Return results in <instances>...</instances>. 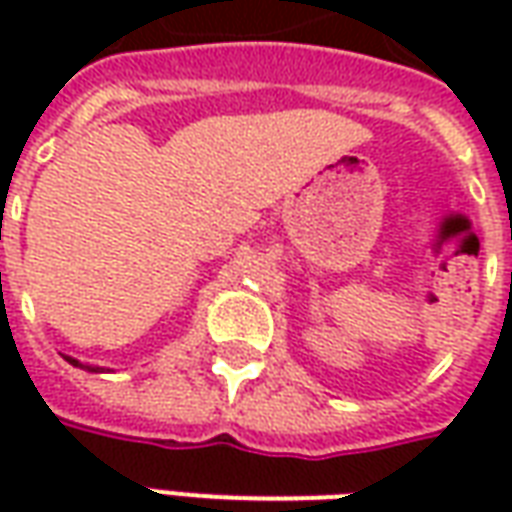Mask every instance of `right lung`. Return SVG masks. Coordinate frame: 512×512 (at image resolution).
<instances>
[{
    "label": "right lung",
    "instance_id": "add662e5",
    "mask_svg": "<svg viewBox=\"0 0 512 512\" xmlns=\"http://www.w3.org/2000/svg\"><path fill=\"white\" fill-rule=\"evenodd\" d=\"M65 359H68V362H71L73 367H87V370H90V373H98V370H101V367H93V365H82V362H79V359H73V356H65Z\"/></svg>",
    "mask_w": 512,
    "mask_h": 512
}]
</instances>
